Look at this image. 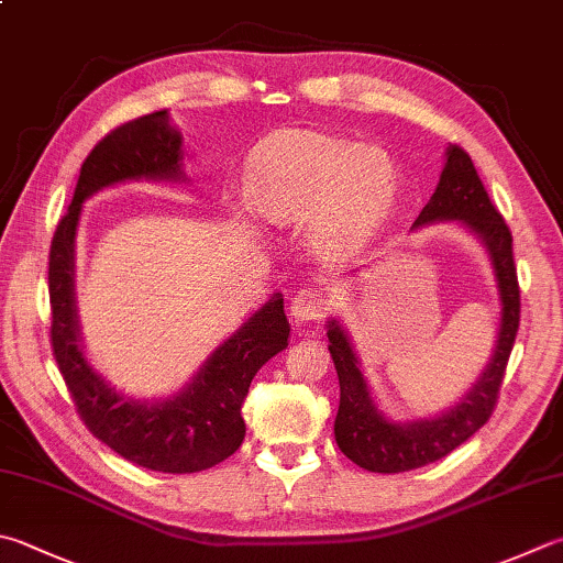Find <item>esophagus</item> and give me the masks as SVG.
<instances>
[{"mask_svg":"<svg viewBox=\"0 0 563 563\" xmlns=\"http://www.w3.org/2000/svg\"><path fill=\"white\" fill-rule=\"evenodd\" d=\"M289 311H291V318L296 323L321 321V318L331 311V299H328L323 289H316V286H303L301 291H296Z\"/></svg>","mask_w":563,"mask_h":563,"instance_id":"esophagus-1","label":"esophagus"}]
</instances>
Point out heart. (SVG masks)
<instances>
[{
	"instance_id": "1",
	"label": "heart",
	"mask_w": 563,
	"mask_h": 563,
	"mask_svg": "<svg viewBox=\"0 0 563 563\" xmlns=\"http://www.w3.org/2000/svg\"><path fill=\"white\" fill-rule=\"evenodd\" d=\"M397 168L391 158L313 130L267 136L250 164V200L279 225L316 220V242L343 250L391 203Z\"/></svg>"
}]
</instances>
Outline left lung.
Instances as JSON below:
<instances>
[{
    "mask_svg": "<svg viewBox=\"0 0 563 563\" xmlns=\"http://www.w3.org/2000/svg\"><path fill=\"white\" fill-rule=\"evenodd\" d=\"M437 220H459L485 242L503 303L500 333H497L490 365L459 407L441 413L439 419L389 423L369 399L365 377L360 373L347 335L335 321L328 323V343H331L328 350H331L338 382H341V407L335 417L338 449L360 468L373 473H405L421 468L468 441L493 417L507 360H510L517 338L519 284L512 257V232L487 196L468 152L461 150L459 144L449 146L437 194L413 220V228Z\"/></svg>",
    "mask_w": 563,
    "mask_h": 563,
    "instance_id": "obj_1",
    "label": "left lung"
}]
</instances>
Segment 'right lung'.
I'll list each match as a JSON object with an SVG mask.
<instances>
[{"label": "right lung", "instance_id": "add662e5", "mask_svg": "<svg viewBox=\"0 0 563 563\" xmlns=\"http://www.w3.org/2000/svg\"><path fill=\"white\" fill-rule=\"evenodd\" d=\"M126 178H181V134L168 126V110L114 126L80 166L66 216L48 252L51 347L85 427L122 459L162 473L213 468L245 439L247 389L257 369L289 343L282 294L228 338L194 382L166 401L142 405L120 397L82 357L73 301V240L82 200Z\"/></svg>", "mask_w": 563, "mask_h": 563}]
</instances>
